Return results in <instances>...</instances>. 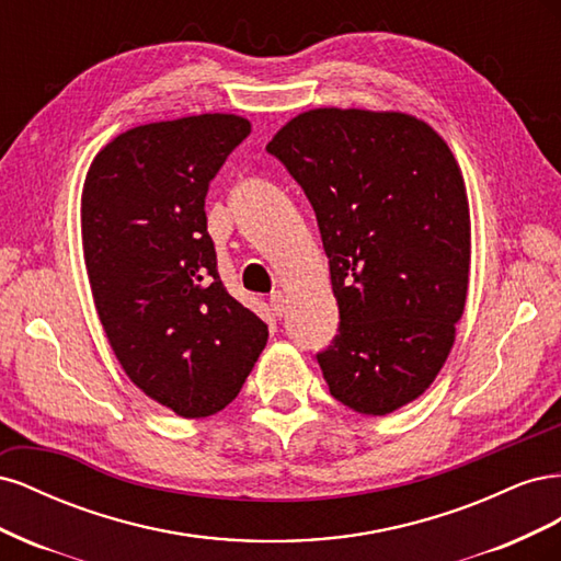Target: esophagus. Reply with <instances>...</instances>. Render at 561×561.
Segmentation results:
<instances>
[{
  "mask_svg": "<svg viewBox=\"0 0 561 561\" xmlns=\"http://www.w3.org/2000/svg\"><path fill=\"white\" fill-rule=\"evenodd\" d=\"M268 304H271V311H274V316L283 318L285 311H287V301H285V295L283 293H274L268 297Z\"/></svg>",
  "mask_w": 561,
  "mask_h": 561,
  "instance_id": "esophagus-1",
  "label": "esophagus"
}]
</instances>
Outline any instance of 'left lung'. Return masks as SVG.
Listing matches in <instances>:
<instances>
[{"instance_id": "obj_1", "label": "left lung", "mask_w": 561, "mask_h": 561, "mask_svg": "<svg viewBox=\"0 0 561 561\" xmlns=\"http://www.w3.org/2000/svg\"><path fill=\"white\" fill-rule=\"evenodd\" d=\"M313 206L339 334L316 358L334 400L383 416L445 365L466 307L470 215L445 140L400 112L311 110L266 145Z\"/></svg>"}]
</instances>
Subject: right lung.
Segmentation results:
<instances>
[{
	"instance_id": "obj_1",
	"label": "right lung",
	"mask_w": 561,
	"mask_h": 561,
	"mask_svg": "<svg viewBox=\"0 0 561 561\" xmlns=\"http://www.w3.org/2000/svg\"><path fill=\"white\" fill-rule=\"evenodd\" d=\"M250 135L233 114L126 130L91 163L81 196L83 260L118 363L184 419L217 414L266 346V322L217 274L206 194Z\"/></svg>"
}]
</instances>
